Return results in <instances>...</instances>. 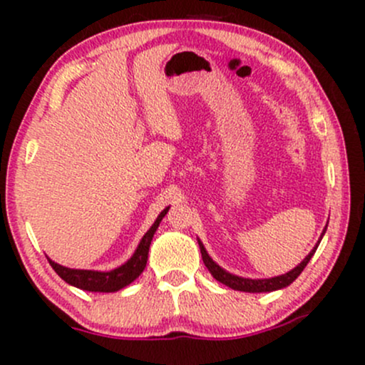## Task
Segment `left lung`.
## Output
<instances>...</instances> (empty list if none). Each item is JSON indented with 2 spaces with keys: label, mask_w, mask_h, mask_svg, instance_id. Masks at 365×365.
<instances>
[{
  "label": "left lung",
  "mask_w": 365,
  "mask_h": 365,
  "mask_svg": "<svg viewBox=\"0 0 365 365\" xmlns=\"http://www.w3.org/2000/svg\"><path fill=\"white\" fill-rule=\"evenodd\" d=\"M326 232V228H324ZM324 232H322V235H324ZM321 235V238H322ZM321 238L317 240V244L314 249L309 252L307 257L304 259L302 262L299 264L297 267H293L292 271H288V273H284L282 276H274V278H264V279H250V278H242V276H235L232 273H228V271H225L223 267L217 266V264L212 261L211 257H209L206 247L202 245V242L197 238V242H199V247H200V254H202V261L206 264V267L209 269V273L212 274V278H216L217 282L226 284V287L233 288V290H238V292H249V293H261V292H274V290H282V288L288 287V284L295 282L297 278H299V274L302 273L304 267L307 266V262L311 261V257L314 255V252L317 250V245H319Z\"/></svg>",
  "instance_id": "1"
}]
</instances>
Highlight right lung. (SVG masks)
Listing matches in <instances>:
<instances>
[{
  "instance_id": "add662e5",
  "label": "right lung",
  "mask_w": 365,
  "mask_h": 365,
  "mask_svg": "<svg viewBox=\"0 0 365 365\" xmlns=\"http://www.w3.org/2000/svg\"><path fill=\"white\" fill-rule=\"evenodd\" d=\"M170 207L163 209L161 215L156 217L154 225L150 226L144 237H142L139 247L133 252L132 257L128 259L127 262L121 264L120 267L111 271H91V269H70V267L61 266V264H56L51 259H48L49 264L56 274L60 276L61 279H65L66 283L72 284V287L81 288V290L87 292H118L121 288H125L130 284L133 279H137L140 276L142 271H144L145 264H148V255H149V247L150 242H153L154 233H156L159 223L165 217L166 212H168Z\"/></svg>"
}]
</instances>
